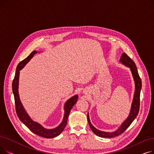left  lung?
<instances>
[{
  "label": "left lung",
  "instance_id": "1",
  "mask_svg": "<svg viewBox=\"0 0 154 154\" xmlns=\"http://www.w3.org/2000/svg\"><path fill=\"white\" fill-rule=\"evenodd\" d=\"M120 62L122 64L125 65V66L128 67L131 69L132 74L134 78V80L135 82V92L134 95L133 101L132 103L131 112L129 116L127 118V119L120 126V127L116 130L115 132H106L97 130L95 127H94L90 121L89 115L88 113L87 114V120L88 124H89L90 128L92 131L96 135L100 137H105V138H112L116 136H118L120 134H122L126 129L130 126L132 122L136 118L137 116L139 114V111L140 109V91L142 88V81L139 77L138 71H137L135 63L129 57L125 54L123 53L122 56H121Z\"/></svg>",
  "mask_w": 154,
  "mask_h": 154
}]
</instances>
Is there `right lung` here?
<instances>
[{"mask_svg": "<svg viewBox=\"0 0 154 154\" xmlns=\"http://www.w3.org/2000/svg\"><path fill=\"white\" fill-rule=\"evenodd\" d=\"M37 53V52L36 51L32 52L26 59L21 61L18 64L17 68H16L15 77L12 82V92L14 95L15 110L20 120L24 125H26L29 128V130L30 131L40 137H45V138L47 139H51L60 135L63 131L64 128L66 127L70 112L73 106H74L77 101L78 95H75L72 97L71 98H70L68 100H67L66 103H65V112L63 118L62 120V122H61V124H60V125L58 127L52 129H47L43 127V126H42L40 124L34 122V120H32L31 119V118L29 117V116L26 112L25 109L23 108L19 98L18 91L19 79L20 70L23 68V67L26 66V65L30 61V60L33 57L34 55Z\"/></svg>", "mask_w": 154, "mask_h": 154, "instance_id": "obj_1", "label": "right lung"}]
</instances>
